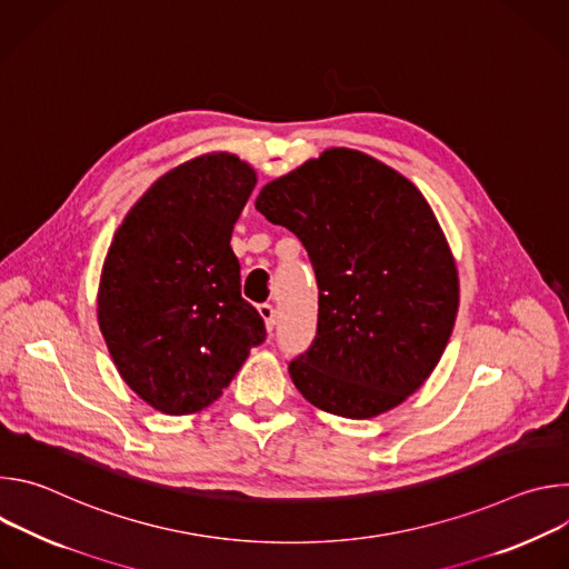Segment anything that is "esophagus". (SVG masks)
Instances as JSON below:
<instances>
[{"label": "esophagus", "instance_id": "esophagus-1", "mask_svg": "<svg viewBox=\"0 0 569 569\" xmlns=\"http://www.w3.org/2000/svg\"><path fill=\"white\" fill-rule=\"evenodd\" d=\"M259 315H261L263 321H266V329L272 331L274 323H277V310H274V306H272V303H261V306H259Z\"/></svg>", "mask_w": 569, "mask_h": 569}]
</instances>
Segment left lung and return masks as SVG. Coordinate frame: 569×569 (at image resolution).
<instances>
[{
  "instance_id": "8db88e82",
  "label": "left lung",
  "mask_w": 569,
  "mask_h": 569,
  "mask_svg": "<svg viewBox=\"0 0 569 569\" xmlns=\"http://www.w3.org/2000/svg\"><path fill=\"white\" fill-rule=\"evenodd\" d=\"M257 209L290 229L319 286L312 347L288 371L317 410L373 419L435 371L459 274L426 196L385 161L333 146L268 182Z\"/></svg>"
}]
</instances>
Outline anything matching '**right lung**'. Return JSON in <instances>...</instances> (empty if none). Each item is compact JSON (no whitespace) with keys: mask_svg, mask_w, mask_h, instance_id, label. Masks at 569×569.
<instances>
[{"mask_svg":"<svg viewBox=\"0 0 569 569\" xmlns=\"http://www.w3.org/2000/svg\"><path fill=\"white\" fill-rule=\"evenodd\" d=\"M254 187L246 159L204 152L157 178L114 231L99 329L126 385L161 415L209 408L266 340L229 246Z\"/></svg>","mask_w":569,"mask_h":569,"instance_id":"add662e5","label":"right lung"}]
</instances>
